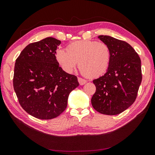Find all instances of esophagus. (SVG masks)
<instances>
[{"instance_id":"obj_1","label":"esophagus","mask_w":155,"mask_h":155,"mask_svg":"<svg viewBox=\"0 0 155 155\" xmlns=\"http://www.w3.org/2000/svg\"><path fill=\"white\" fill-rule=\"evenodd\" d=\"M78 81L81 85H84V84H85L86 83H87V81H86L85 79H83V78H80V77H78Z\"/></svg>"}]
</instances>
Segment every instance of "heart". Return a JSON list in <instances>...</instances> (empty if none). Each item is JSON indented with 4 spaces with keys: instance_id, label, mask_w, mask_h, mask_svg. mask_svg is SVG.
<instances>
[{
    "instance_id": "1",
    "label": "heart",
    "mask_w": 155,
    "mask_h": 155,
    "mask_svg": "<svg viewBox=\"0 0 155 155\" xmlns=\"http://www.w3.org/2000/svg\"><path fill=\"white\" fill-rule=\"evenodd\" d=\"M68 51L59 49L56 59L65 72L71 73L78 62L81 72L90 78L98 77L108 68L111 49L107 44L96 41H75L68 46Z\"/></svg>"
}]
</instances>
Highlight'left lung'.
<instances>
[{
    "label": "left lung",
    "mask_w": 155,
    "mask_h": 155,
    "mask_svg": "<svg viewBox=\"0 0 155 155\" xmlns=\"http://www.w3.org/2000/svg\"><path fill=\"white\" fill-rule=\"evenodd\" d=\"M98 38L111 49V61L105 74L94 79L96 90L91 102L102 114L117 115L134 103L142 80L141 59L124 41L109 35Z\"/></svg>",
    "instance_id": "obj_1"
}]
</instances>
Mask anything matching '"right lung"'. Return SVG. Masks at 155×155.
<instances>
[{
    "mask_svg": "<svg viewBox=\"0 0 155 155\" xmlns=\"http://www.w3.org/2000/svg\"><path fill=\"white\" fill-rule=\"evenodd\" d=\"M61 41L46 38L28 44L15 60L14 88L19 103L28 114L51 120L64 111L70 93L79 83L63 70L56 59Z\"/></svg>",
    "mask_w": 155,
    "mask_h": 155,
    "instance_id": "obj_1",
    "label": "right lung"
}]
</instances>
